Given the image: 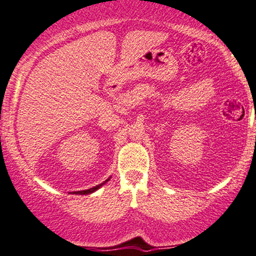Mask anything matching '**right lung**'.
<instances>
[{
	"mask_svg": "<svg viewBox=\"0 0 256 256\" xmlns=\"http://www.w3.org/2000/svg\"><path fill=\"white\" fill-rule=\"evenodd\" d=\"M109 180H110V178L106 179V182H103L102 184H100V185H97V186H94V188H89V190H83V191H74V192H72V194H94V191H97V190H98V188H102V186H103L104 184H106V182H109Z\"/></svg>",
	"mask_w": 256,
	"mask_h": 256,
	"instance_id": "obj_1",
	"label": "right lung"
}]
</instances>
